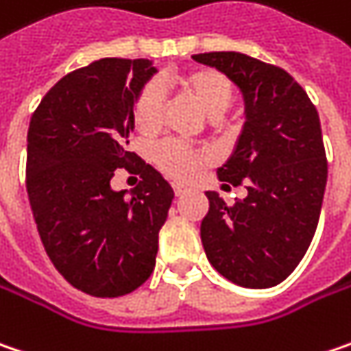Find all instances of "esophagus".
Returning a JSON list of instances; mask_svg holds the SVG:
<instances>
[{
  "instance_id": "1",
  "label": "esophagus",
  "mask_w": 351,
  "mask_h": 351,
  "mask_svg": "<svg viewBox=\"0 0 351 351\" xmlns=\"http://www.w3.org/2000/svg\"><path fill=\"white\" fill-rule=\"evenodd\" d=\"M185 191H187V189H185L184 185H173V193H176V197H182Z\"/></svg>"
}]
</instances>
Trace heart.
Segmentation results:
<instances>
[{"instance_id": "obj_1", "label": "heart", "mask_w": 351, "mask_h": 351, "mask_svg": "<svg viewBox=\"0 0 351 351\" xmlns=\"http://www.w3.org/2000/svg\"><path fill=\"white\" fill-rule=\"evenodd\" d=\"M173 82L180 86V90L203 114L211 120L223 116L233 104L235 90L231 80L219 71L213 69H191L187 73L176 75ZM134 122L136 128L144 134H152L160 128L162 116H164V93L158 82L146 84L138 97L134 100ZM205 156L197 149H191L178 144V142H167L156 149V164L162 167V171L167 173L173 180L185 182L195 176L197 167L202 166Z\"/></svg>"}]
</instances>
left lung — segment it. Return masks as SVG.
Instances as JSON below:
<instances>
[{
  "instance_id": "left-lung-1",
  "label": "left lung",
  "mask_w": 351,
  "mask_h": 351,
  "mask_svg": "<svg viewBox=\"0 0 351 351\" xmlns=\"http://www.w3.org/2000/svg\"><path fill=\"white\" fill-rule=\"evenodd\" d=\"M235 84L245 124L221 182L247 184V197L227 205L205 191L209 213L202 243L213 269L245 289L282 282L306 254L320 219L328 164L320 118L287 71L235 51L193 55Z\"/></svg>"
}]
</instances>
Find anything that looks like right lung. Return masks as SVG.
<instances>
[{
	"instance_id": "obj_1",
	"label": "right lung",
	"mask_w": 351,
	"mask_h": 351,
	"mask_svg": "<svg viewBox=\"0 0 351 351\" xmlns=\"http://www.w3.org/2000/svg\"><path fill=\"white\" fill-rule=\"evenodd\" d=\"M158 73L148 59H100L62 77L27 132V193L55 269L100 298L124 296L156 267L158 233L173 189L128 152L134 100ZM136 162L130 196L110 187L114 169Z\"/></svg>"
}]
</instances>
